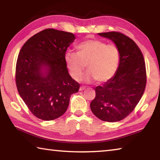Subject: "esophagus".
<instances>
[{"instance_id": "esophagus-1", "label": "esophagus", "mask_w": 160, "mask_h": 160, "mask_svg": "<svg viewBox=\"0 0 160 160\" xmlns=\"http://www.w3.org/2000/svg\"><path fill=\"white\" fill-rule=\"evenodd\" d=\"M85 87H84V86H82V87H80V89H79V90H80V91H82V90H85Z\"/></svg>"}]
</instances>
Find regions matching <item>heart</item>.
<instances>
[{
  "label": "heart",
  "mask_w": 160,
  "mask_h": 160,
  "mask_svg": "<svg viewBox=\"0 0 160 160\" xmlns=\"http://www.w3.org/2000/svg\"><path fill=\"white\" fill-rule=\"evenodd\" d=\"M77 53H66L64 60L73 79H80L87 66L89 72L86 80L95 79L98 82H107L118 69L120 53L114 44H107L97 39L86 40L76 47Z\"/></svg>",
  "instance_id": "obj_1"
}]
</instances>
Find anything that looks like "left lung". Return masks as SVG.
Instances as JSON below:
<instances>
[{
    "label": "left lung",
    "instance_id": "left-lung-1",
    "mask_svg": "<svg viewBox=\"0 0 160 160\" xmlns=\"http://www.w3.org/2000/svg\"><path fill=\"white\" fill-rule=\"evenodd\" d=\"M115 43L120 53L119 66L114 76L95 89L96 96L90 103L97 118L116 122L128 116L144 93L147 74L144 57L133 40L118 32L99 33Z\"/></svg>",
    "mask_w": 160,
    "mask_h": 160
}]
</instances>
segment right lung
Listing matches in <instances>:
<instances>
[{"mask_svg": "<svg viewBox=\"0 0 160 160\" xmlns=\"http://www.w3.org/2000/svg\"><path fill=\"white\" fill-rule=\"evenodd\" d=\"M74 39L70 32L46 29L29 38L19 53L16 86L38 118L51 121L60 117L66 112L71 94L79 90L80 84L70 77L64 60Z\"/></svg>", "mask_w": 160, "mask_h": 160, "instance_id": "obj_1", "label": "right lung"}]
</instances>
